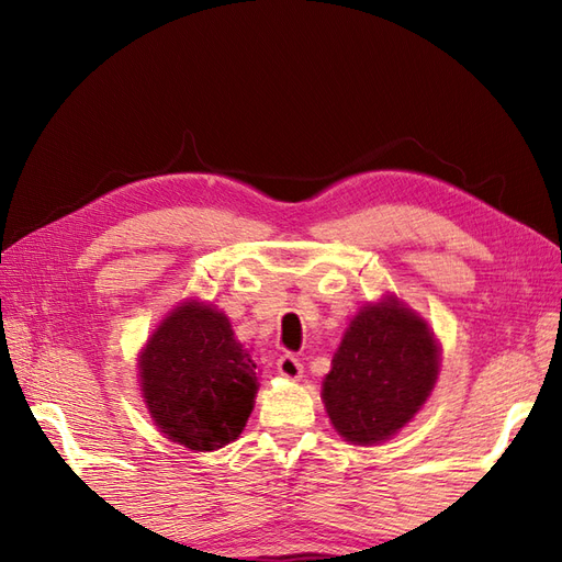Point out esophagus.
I'll list each match as a JSON object with an SVG mask.
<instances>
[{
    "mask_svg": "<svg viewBox=\"0 0 562 562\" xmlns=\"http://www.w3.org/2000/svg\"><path fill=\"white\" fill-rule=\"evenodd\" d=\"M277 370L281 372L283 378H288V380H297V378H302V363H300L297 356H293V353H283V356H279Z\"/></svg>",
    "mask_w": 562,
    "mask_h": 562,
    "instance_id": "esophagus-1",
    "label": "esophagus"
}]
</instances>
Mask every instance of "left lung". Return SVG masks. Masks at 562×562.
<instances>
[{"label": "left lung", "instance_id": "8db88e82", "mask_svg": "<svg viewBox=\"0 0 562 562\" xmlns=\"http://www.w3.org/2000/svg\"><path fill=\"white\" fill-rule=\"evenodd\" d=\"M436 378L438 347L427 323L386 300L353 316L321 396L337 434L368 446L405 427Z\"/></svg>", "mask_w": 562, "mask_h": 562}]
</instances>
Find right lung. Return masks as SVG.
<instances>
[{
  "label": "right lung",
  "instance_id": "right-lung-1",
  "mask_svg": "<svg viewBox=\"0 0 562 562\" xmlns=\"http://www.w3.org/2000/svg\"><path fill=\"white\" fill-rule=\"evenodd\" d=\"M255 368L223 312L184 302L140 356L143 394L168 438L209 452L244 431L258 391Z\"/></svg>",
  "mask_w": 562,
  "mask_h": 562
}]
</instances>
